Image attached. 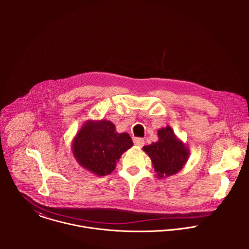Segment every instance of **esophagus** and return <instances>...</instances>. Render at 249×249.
I'll return each instance as SVG.
<instances>
[{
    "label": "esophagus",
    "instance_id": "obj_1",
    "mask_svg": "<svg viewBox=\"0 0 249 249\" xmlns=\"http://www.w3.org/2000/svg\"><path fill=\"white\" fill-rule=\"evenodd\" d=\"M133 142L136 146H139V147H142V145L144 144V141L142 138H134Z\"/></svg>",
    "mask_w": 249,
    "mask_h": 249
}]
</instances>
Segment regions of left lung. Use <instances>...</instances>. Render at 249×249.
I'll list each match as a JSON object with an SVG mask.
<instances>
[{"instance_id":"left-lung-1","label":"left lung","mask_w":249,"mask_h":249,"mask_svg":"<svg viewBox=\"0 0 249 249\" xmlns=\"http://www.w3.org/2000/svg\"><path fill=\"white\" fill-rule=\"evenodd\" d=\"M158 141L142 146V150L151 160L156 178H168L178 174L190 156L189 146L167 125L157 131Z\"/></svg>"}]
</instances>
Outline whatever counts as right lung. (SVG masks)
I'll list each match as a JSON object with an SVG mask.
<instances>
[{
  "mask_svg": "<svg viewBox=\"0 0 249 249\" xmlns=\"http://www.w3.org/2000/svg\"><path fill=\"white\" fill-rule=\"evenodd\" d=\"M133 145L128 133H118L113 123L107 120H88L71 142L76 162L98 176L111 174L124 152Z\"/></svg>",
  "mask_w": 249,
  "mask_h": 249,
  "instance_id": "right-lung-1",
  "label": "right lung"
}]
</instances>
